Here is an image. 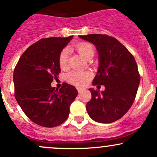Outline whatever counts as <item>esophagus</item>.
Segmentation results:
<instances>
[{
    "mask_svg": "<svg viewBox=\"0 0 157 157\" xmlns=\"http://www.w3.org/2000/svg\"><path fill=\"white\" fill-rule=\"evenodd\" d=\"M77 91H78V92H79V93H80V92H82V91H83V88L77 87Z\"/></svg>",
    "mask_w": 157,
    "mask_h": 157,
    "instance_id": "1",
    "label": "esophagus"
}]
</instances>
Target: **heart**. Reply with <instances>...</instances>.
<instances>
[{
    "label": "heart",
    "mask_w": 157,
    "mask_h": 157,
    "mask_svg": "<svg viewBox=\"0 0 157 157\" xmlns=\"http://www.w3.org/2000/svg\"><path fill=\"white\" fill-rule=\"evenodd\" d=\"M75 49L85 59H89L94 56V48L91 44L87 42H80L75 45ZM69 51L68 48H65L60 53L59 63L62 68H66L68 65ZM92 77V74L89 71H72L67 75V80L70 83L77 86L85 85Z\"/></svg>",
    "instance_id": "b5f03b06"
}]
</instances>
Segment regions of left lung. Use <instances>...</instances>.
I'll return each instance as SVG.
<instances>
[{"mask_svg": "<svg viewBox=\"0 0 157 157\" xmlns=\"http://www.w3.org/2000/svg\"><path fill=\"white\" fill-rule=\"evenodd\" d=\"M79 37L95 46L99 67L92 84L105 86L101 93L89 89L92 99L86 104L88 114L99 123L114 122L126 114L136 95L140 75L136 60L115 38L102 34Z\"/></svg>", "mask_w": 157, "mask_h": 157, "instance_id": "1", "label": "left lung"}]
</instances>
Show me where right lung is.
Here are the masks:
<instances>
[{"label":"right lung","instance_id":"obj_1","mask_svg":"<svg viewBox=\"0 0 157 157\" xmlns=\"http://www.w3.org/2000/svg\"><path fill=\"white\" fill-rule=\"evenodd\" d=\"M72 38L40 39L26 50L15 66L13 82L17 103L32 121L42 127L63 123L78 94L76 88L66 82L59 89L51 86L60 72V53Z\"/></svg>","mask_w":157,"mask_h":157}]
</instances>
